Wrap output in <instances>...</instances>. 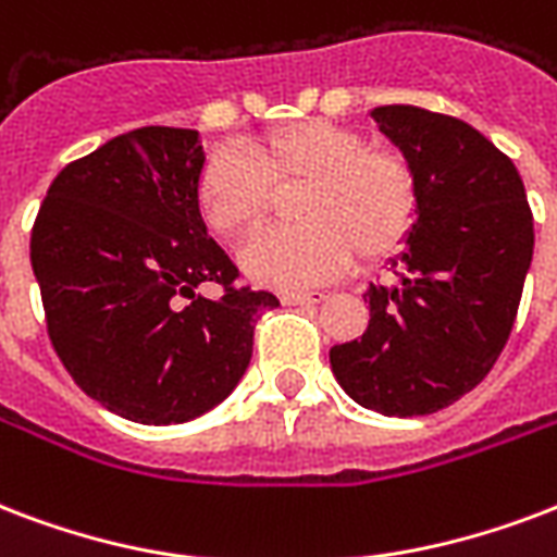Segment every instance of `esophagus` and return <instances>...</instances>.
<instances>
[{"mask_svg":"<svg viewBox=\"0 0 557 557\" xmlns=\"http://www.w3.org/2000/svg\"><path fill=\"white\" fill-rule=\"evenodd\" d=\"M324 297L326 292H286L283 304L286 307H312V304H321Z\"/></svg>","mask_w":557,"mask_h":557,"instance_id":"esophagus-1","label":"esophagus"}]
</instances>
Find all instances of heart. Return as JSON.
I'll use <instances>...</instances> for the list:
<instances>
[{
	"label": "heart",
	"instance_id": "obj_1",
	"mask_svg": "<svg viewBox=\"0 0 557 557\" xmlns=\"http://www.w3.org/2000/svg\"><path fill=\"white\" fill-rule=\"evenodd\" d=\"M292 201L295 227L271 231L242 253V269L277 288L312 286L354 260L400 248L418 219V177L400 151L364 146L350 127L307 119L265 131L245 154L222 148L203 163L195 198L212 233L248 239L274 207Z\"/></svg>",
	"mask_w": 557,
	"mask_h": 557
}]
</instances>
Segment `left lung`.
I'll use <instances>...</instances> for the list:
<instances>
[{
	"label": "left lung",
	"instance_id": "left-lung-1",
	"mask_svg": "<svg viewBox=\"0 0 557 557\" xmlns=\"http://www.w3.org/2000/svg\"><path fill=\"white\" fill-rule=\"evenodd\" d=\"M371 119L418 177L394 286L364 292L362 338L330 364L359 406L418 418L473 392L503 354L532 265L534 219L515 163L456 116L385 104Z\"/></svg>",
	"mask_w": 557,
	"mask_h": 557
}]
</instances>
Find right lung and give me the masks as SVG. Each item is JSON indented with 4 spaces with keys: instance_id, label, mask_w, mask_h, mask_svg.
I'll list each match as a JSON object with an SVG mask.
<instances>
[{
    "instance_id": "obj_1",
    "label": "right lung",
    "mask_w": 557,
    "mask_h": 557,
    "mask_svg": "<svg viewBox=\"0 0 557 557\" xmlns=\"http://www.w3.org/2000/svg\"><path fill=\"white\" fill-rule=\"evenodd\" d=\"M203 163L198 131H127L66 165L34 222L54 354L81 392L134 423H186L219 406L248 368L257 318L280 307L233 286L239 271L195 198ZM201 282L225 295L203 298Z\"/></svg>"
}]
</instances>
